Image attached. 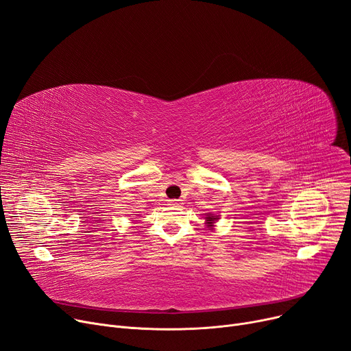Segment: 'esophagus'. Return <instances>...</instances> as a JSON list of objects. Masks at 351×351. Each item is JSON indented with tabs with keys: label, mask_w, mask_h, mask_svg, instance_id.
Listing matches in <instances>:
<instances>
[{
	"label": "esophagus",
	"mask_w": 351,
	"mask_h": 351,
	"mask_svg": "<svg viewBox=\"0 0 351 351\" xmlns=\"http://www.w3.org/2000/svg\"><path fill=\"white\" fill-rule=\"evenodd\" d=\"M169 205H171V206H180V200L173 199V200H171V202H169Z\"/></svg>",
	"instance_id": "1"
}]
</instances>
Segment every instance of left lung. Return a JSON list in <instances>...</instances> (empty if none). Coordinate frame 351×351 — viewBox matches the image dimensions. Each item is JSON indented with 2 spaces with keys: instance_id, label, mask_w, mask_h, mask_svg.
<instances>
[{
  "instance_id": "8db88e82",
  "label": "left lung",
  "mask_w": 351,
  "mask_h": 351,
  "mask_svg": "<svg viewBox=\"0 0 351 351\" xmlns=\"http://www.w3.org/2000/svg\"><path fill=\"white\" fill-rule=\"evenodd\" d=\"M206 219H208V223H209V226H212V223L215 222V219H216V217H215V216H209V217H206Z\"/></svg>"
}]
</instances>
